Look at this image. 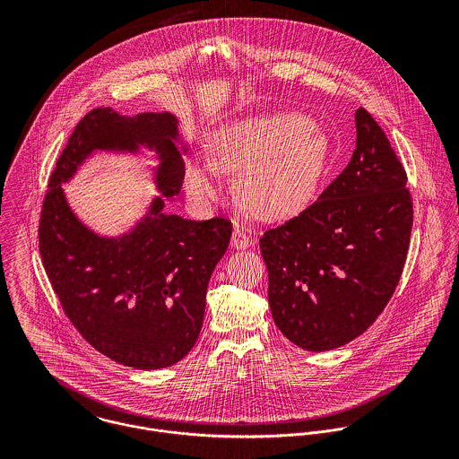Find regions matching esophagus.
Here are the masks:
<instances>
[{
  "instance_id": "1",
  "label": "esophagus",
  "mask_w": 459,
  "mask_h": 459,
  "mask_svg": "<svg viewBox=\"0 0 459 459\" xmlns=\"http://www.w3.org/2000/svg\"><path fill=\"white\" fill-rule=\"evenodd\" d=\"M230 244H231L233 249H247V247L253 246V240L242 230L235 228L233 233H231V242Z\"/></svg>"
}]
</instances>
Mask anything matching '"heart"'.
Here are the masks:
<instances>
[{"label":"heart","mask_w":459,"mask_h":459,"mask_svg":"<svg viewBox=\"0 0 459 459\" xmlns=\"http://www.w3.org/2000/svg\"><path fill=\"white\" fill-rule=\"evenodd\" d=\"M315 129V122L300 113L222 124L208 137L206 162L187 164L186 191L206 204L222 193L219 175L242 173L238 193L253 215L291 219L307 208L327 173V135Z\"/></svg>","instance_id":"1"}]
</instances>
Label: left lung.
Returning a JSON list of instances; mask_svg holds the SVG:
<instances>
[{"label":"left lung","instance_id":"1","mask_svg":"<svg viewBox=\"0 0 459 459\" xmlns=\"http://www.w3.org/2000/svg\"><path fill=\"white\" fill-rule=\"evenodd\" d=\"M344 171L299 217L260 240L268 304L299 348H339L380 316L406 260L413 208L406 173L366 109Z\"/></svg>","mask_w":459,"mask_h":459}]
</instances>
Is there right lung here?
<instances>
[{
  "label": "right lung",
  "mask_w": 459,
  "mask_h": 459,
  "mask_svg": "<svg viewBox=\"0 0 459 459\" xmlns=\"http://www.w3.org/2000/svg\"><path fill=\"white\" fill-rule=\"evenodd\" d=\"M178 126L166 111H90L56 162L40 215V256L68 320L95 350L141 371L173 366L193 350L210 275L231 237L224 219L164 212L186 175ZM141 147L156 153L152 179L161 196L127 232L102 236L78 219L61 186L97 151L138 156Z\"/></svg>",
  "instance_id": "obj_1"
}]
</instances>
